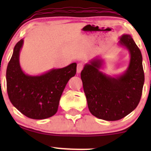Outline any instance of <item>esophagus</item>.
<instances>
[{
    "label": "esophagus",
    "instance_id": "34e87169",
    "mask_svg": "<svg viewBox=\"0 0 151 151\" xmlns=\"http://www.w3.org/2000/svg\"><path fill=\"white\" fill-rule=\"evenodd\" d=\"M83 69V65L81 63H79L77 65V74H79L81 72V71Z\"/></svg>",
    "mask_w": 151,
    "mask_h": 151
}]
</instances>
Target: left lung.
Returning a JSON list of instances; mask_svg holds the SVG:
<instances>
[{
    "mask_svg": "<svg viewBox=\"0 0 151 151\" xmlns=\"http://www.w3.org/2000/svg\"><path fill=\"white\" fill-rule=\"evenodd\" d=\"M118 45L130 55L124 73L114 76L104 73L105 61L98 56L86 63L81 72L89 111L105 121L119 120L132 112L139 103L144 84L142 55L132 37L122 35Z\"/></svg>",
    "mask_w": 151,
    "mask_h": 151,
    "instance_id": "1",
    "label": "left lung"
}]
</instances>
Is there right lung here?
<instances>
[{
	"label": "right lung",
	"mask_w": 151,
	"mask_h": 151,
	"mask_svg": "<svg viewBox=\"0 0 151 151\" xmlns=\"http://www.w3.org/2000/svg\"><path fill=\"white\" fill-rule=\"evenodd\" d=\"M24 40L15 45L6 70L10 101L22 114L32 119H45L57 113L67 82L77 72V63L52 69L39 75L25 74L20 64Z\"/></svg>",
	"instance_id": "add662e5"
}]
</instances>
